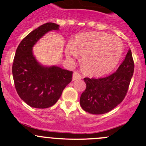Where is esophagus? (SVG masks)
I'll return each instance as SVG.
<instances>
[{"instance_id": "esophagus-1", "label": "esophagus", "mask_w": 146, "mask_h": 146, "mask_svg": "<svg viewBox=\"0 0 146 146\" xmlns=\"http://www.w3.org/2000/svg\"><path fill=\"white\" fill-rule=\"evenodd\" d=\"M82 77L80 76V73H78V71H75L73 74V80H80L81 79Z\"/></svg>"}]
</instances>
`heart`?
I'll use <instances>...</instances> for the list:
<instances>
[{
	"instance_id": "1",
	"label": "heart",
	"mask_w": 146,
	"mask_h": 146,
	"mask_svg": "<svg viewBox=\"0 0 146 146\" xmlns=\"http://www.w3.org/2000/svg\"><path fill=\"white\" fill-rule=\"evenodd\" d=\"M78 53L82 54V66L88 73L101 76L118 64L123 54V44L117 36L103 32L82 33L66 48V55L69 59L76 58Z\"/></svg>"
}]
</instances>
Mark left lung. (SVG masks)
Masks as SVG:
<instances>
[{
    "label": "left lung",
    "instance_id": "obj_1",
    "mask_svg": "<svg viewBox=\"0 0 146 146\" xmlns=\"http://www.w3.org/2000/svg\"><path fill=\"white\" fill-rule=\"evenodd\" d=\"M134 71L131 51L117 71L104 78H85L86 89L82 93L80 104L82 110L93 114H103L120 104L128 92Z\"/></svg>",
    "mask_w": 146,
    "mask_h": 146
}]
</instances>
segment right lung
Listing matches in <instances>:
<instances>
[{
    "mask_svg": "<svg viewBox=\"0 0 146 146\" xmlns=\"http://www.w3.org/2000/svg\"><path fill=\"white\" fill-rule=\"evenodd\" d=\"M53 23L42 25L27 35L16 50L12 72L16 91L32 107L45 109L56 103L66 85L72 80L73 71L58 66L45 67L36 61L32 47L46 32L58 30Z\"/></svg>",
    "mask_w": 146,
    "mask_h": 146,
    "instance_id": "add662e5",
    "label": "right lung"
}]
</instances>
